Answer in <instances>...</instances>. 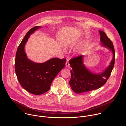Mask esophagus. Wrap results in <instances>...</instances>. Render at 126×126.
<instances>
[{"label":"esophagus","mask_w":126,"mask_h":126,"mask_svg":"<svg viewBox=\"0 0 126 126\" xmlns=\"http://www.w3.org/2000/svg\"><path fill=\"white\" fill-rule=\"evenodd\" d=\"M65 66H66V67H67V68H69V67L70 64H69V63L68 60H67V61H66V64H65Z\"/></svg>","instance_id":"1"}]
</instances>
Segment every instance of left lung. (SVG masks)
I'll return each mask as SVG.
<instances>
[{
  "label": "left lung",
  "mask_w": 126,
  "mask_h": 126,
  "mask_svg": "<svg viewBox=\"0 0 126 126\" xmlns=\"http://www.w3.org/2000/svg\"><path fill=\"white\" fill-rule=\"evenodd\" d=\"M100 41L102 46L107 48L113 53V59L110 65L101 73H94L88 69L83 63V55L71 59L69 61L72 68L69 81L72 90L77 94L90 91L103 86L109 78L115 64V50L112 42L106 33L101 30Z\"/></svg>",
  "instance_id": "8db88e82"
}]
</instances>
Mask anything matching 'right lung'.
I'll use <instances>...</instances> for the list:
<instances>
[{
  "label": "right lung",
  "instance_id": "right-lung-1",
  "mask_svg": "<svg viewBox=\"0 0 126 126\" xmlns=\"http://www.w3.org/2000/svg\"><path fill=\"white\" fill-rule=\"evenodd\" d=\"M41 26H35L26 33L17 48L15 70L21 86L25 90L34 95L47 92L51 84L59 72L65 67L66 59L51 58L42 63H35L27 58L24 47L31 34Z\"/></svg>",
  "mask_w": 126,
  "mask_h": 126
}]
</instances>
